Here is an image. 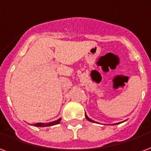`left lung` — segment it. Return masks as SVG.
Instances as JSON below:
<instances>
[{
	"label": "left lung",
	"mask_w": 151,
	"mask_h": 151,
	"mask_svg": "<svg viewBox=\"0 0 151 151\" xmlns=\"http://www.w3.org/2000/svg\"><path fill=\"white\" fill-rule=\"evenodd\" d=\"M85 116H86V119H87V120H88V121H90V122H96V123H97V122L93 121V120H92V119H90V118H89V117H88V116L86 115V113H85ZM122 122H118V123H115V124H112V125H118V124H120V123H122Z\"/></svg>",
	"instance_id": "1"
}]
</instances>
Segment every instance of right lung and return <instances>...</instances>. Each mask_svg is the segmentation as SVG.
<instances>
[{
	"instance_id": "right-lung-1",
	"label": "right lung",
	"mask_w": 151,
	"mask_h": 151,
	"mask_svg": "<svg viewBox=\"0 0 151 151\" xmlns=\"http://www.w3.org/2000/svg\"><path fill=\"white\" fill-rule=\"evenodd\" d=\"M61 118H58V120L53 122H46V123H43V122H38V123L33 124L32 126L33 127H52V126H54V125H57V124H59L61 122Z\"/></svg>"
}]
</instances>
